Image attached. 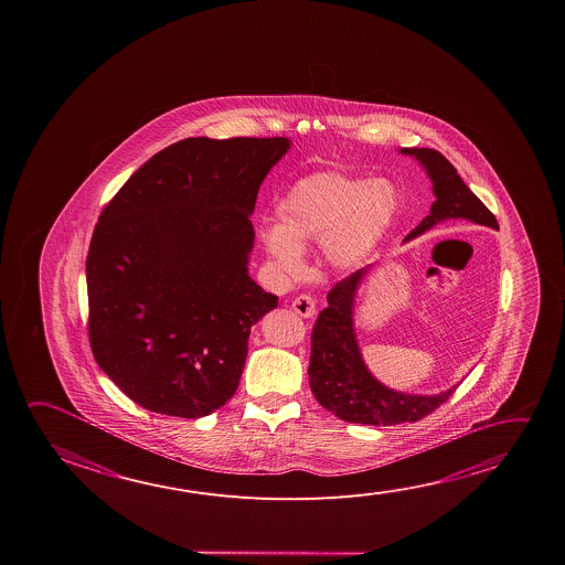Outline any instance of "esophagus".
I'll return each mask as SVG.
<instances>
[{
	"mask_svg": "<svg viewBox=\"0 0 565 565\" xmlns=\"http://www.w3.org/2000/svg\"><path fill=\"white\" fill-rule=\"evenodd\" d=\"M291 307H294V311H296L299 317L311 319L315 315V299L311 296H307V294H301V296L296 297Z\"/></svg>",
	"mask_w": 565,
	"mask_h": 565,
	"instance_id": "obj_1",
	"label": "esophagus"
}]
</instances>
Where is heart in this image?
Masks as SVG:
<instances>
[{
	"label": "heart",
	"mask_w": 565,
	"mask_h": 565,
	"mask_svg": "<svg viewBox=\"0 0 565 565\" xmlns=\"http://www.w3.org/2000/svg\"><path fill=\"white\" fill-rule=\"evenodd\" d=\"M396 209L398 196L388 181L315 173L279 199L278 226L264 234V244L286 274L301 271L299 250L317 242L333 268H354L388 231Z\"/></svg>",
	"instance_id": "1"
}]
</instances>
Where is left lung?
<instances>
[{"mask_svg": "<svg viewBox=\"0 0 565 565\" xmlns=\"http://www.w3.org/2000/svg\"><path fill=\"white\" fill-rule=\"evenodd\" d=\"M402 153L414 156L426 167L435 194L431 211L407 234L406 241L416 238L447 218H465L499 231L494 214L462 183L457 169L439 151L404 148ZM369 269L371 266L356 269L329 291L327 307L317 317L311 333L309 386L321 406L351 424L396 426L404 422H417L451 398L457 386L437 396H416L386 388L372 376L362 361L352 327L354 296Z\"/></svg>", "mask_w": 565, "mask_h": 565, "instance_id": "1", "label": "left lung"}]
</instances>
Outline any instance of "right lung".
I'll return each mask as SVG.
<instances>
[{"label": "right lung", "instance_id": "add662e5", "mask_svg": "<svg viewBox=\"0 0 565 565\" xmlns=\"http://www.w3.org/2000/svg\"><path fill=\"white\" fill-rule=\"evenodd\" d=\"M287 138H186L104 206L86 256L94 359L136 404L209 416L238 388L278 296L248 276L250 214Z\"/></svg>", "mask_w": 565, "mask_h": 565}]
</instances>
